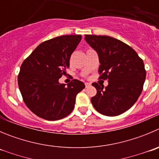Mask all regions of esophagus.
<instances>
[{
    "mask_svg": "<svg viewBox=\"0 0 159 159\" xmlns=\"http://www.w3.org/2000/svg\"><path fill=\"white\" fill-rule=\"evenodd\" d=\"M90 85H91V84H90V83H85V86H86V87H90Z\"/></svg>",
    "mask_w": 159,
    "mask_h": 159,
    "instance_id": "obj_1",
    "label": "esophagus"
}]
</instances>
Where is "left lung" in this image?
Returning a JSON list of instances; mask_svg holds the SVG:
<instances>
[{"mask_svg": "<svg viewBox=\"0 0 159 159\" xmlns=\"http://www.w3.org/2000/svg\"><path fill=\"white\" fill-rule=\"evenodd\" d=\"M84 40L98 54L100 78L108 81L105 87L92 84L97 90L92 105L107 116L125 112L135 104L143 90L146 78L143 60L132 48L113 37L85 35Z\"/></svg>", "mask_w": 159, "mask_h": 159, "instance_id": "1", "label": "left lung"}]
</instances>
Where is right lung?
I'll list each match as a JSON object with an SVG mask.
<instances>
[{
    "label": "right lung",
    "instance_id": "obj_1",
    "mask_svg": "<svg viewBox=\"0 0 159 159\" xmlns=\"http://www.w3.org/2000/svg\"><path fill=\"white\" fill-rule=\"evenodd\" d=\"M81 35H66L43 42L22 62L18 84L24 102L35 115L49 121L71 113L77 93L85 88L78 80L60 84Z\"/></svg>",
    "mask_w": 159,
    "mask_h": 159
}]
</instances>
